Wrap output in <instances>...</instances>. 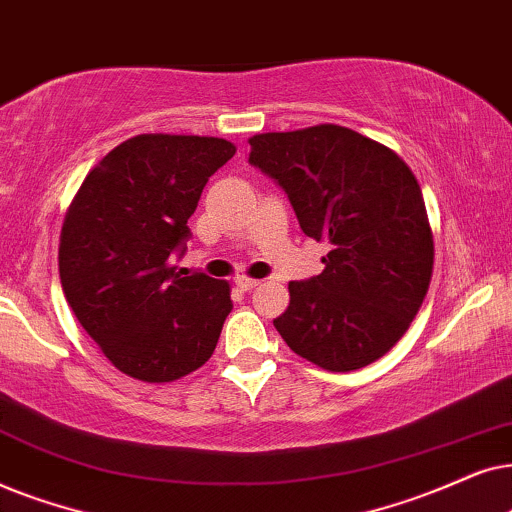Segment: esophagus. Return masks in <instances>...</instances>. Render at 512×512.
I'll use <instances>...</instances> for the list:
<instances>
[{
	"label": "esophagus",
	"instance_id": "esophagus-1",
	"mask_svg": "<svg viewBox=\"0 0 512 512\" xmlns=\"http://www.w3.org/2000/svg\"><path fill=\"white\" fill-rule=\"evenodd\" d=\"M234 283H236L238 290H252V288H257V285H260L257 278H250V276H236Z\"/></svg>",
	"mask_w": 512,
	"mask_h": 512
}]
</instances>
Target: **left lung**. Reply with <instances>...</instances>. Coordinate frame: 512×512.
<instances>
[{
  "label": "left lung",
  "mask_w": 512,
  "mask_h": 512,
  "mask_svg": "<svg viewBox=\"0 0 512 512\" xmlns=\"http://www.w3.org/2000/svg\"><path fill=\"white\" fill-rule=\"evenodd\" d=\"M248 142L250 163L288 192L304 234L330 243L323 274L288 283L290 304L274 320L283 342L330 372L386 356L433 276V229L412 168L391 147L337 124Z\"/></svg>",
  "instance_id": "left-lung-1"
}]
</instances>
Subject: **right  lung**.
Returning a JSON list of instances; mask_svg holds the SVG:
<instances>
[{"label": "right lung", "instance_id": "obj_1", "mask_svg": "<svg viewBox=\"0 0 512 512\" xmlns=\"http://www.w3.org/2000/svg\"><path fill=\"white\" fill-rule=\"evenodd\" d=\"M234 154L224 138L135 135L88 170L67 208L58 243L65 299L128 377L168 384L213 356L231 285L182 276L173 250L189 236L208 177Z\"/></svg>", "mask_w": 512, "mask_h": 512}]
</instances>
